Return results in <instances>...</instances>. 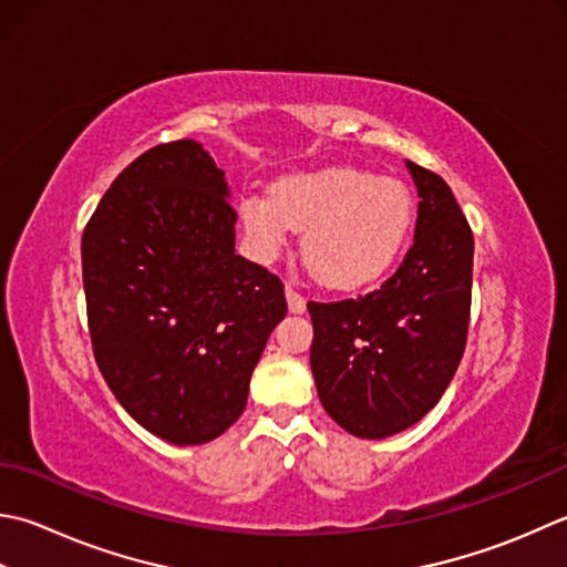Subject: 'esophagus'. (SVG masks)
I'll return each mask as SVG.
<instances>
[{
    "label": "esophagus",
    "instance_id": "esophagus-1",
    "mask_svg": "<svg viewBox=\"0 0 567 567\" xmlns=\"http://www.w3.org/2000/svg\"><path fill=\"white\" fill-rule=\"evenodd\" d=\"M285 295H287V307H290V312L302 315L305 309H307V299L295 290V285H287L285 287Z\"/></svg>",
    "mask_w": 567,
    "mask_h": 567
}]
</instances>
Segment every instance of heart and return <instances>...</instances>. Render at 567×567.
<instances>
[{"label":"heart","mask_w":567,"mask_h":567,"mask_svg":"<svg viewBox=\"0 0 567 567\" xmlns=\"http://www.w3.org/2000/svg\"><path fill=\"white\" fill-rule=\"evenodd\" d=\"M415 224L410 188L351 166L295 174L270 196L243 198V226L255 252L275 260L305 233V258L334 290L379 282L401 258Z\"/></svg>","instance_id":"obj_1"}]
</instances>
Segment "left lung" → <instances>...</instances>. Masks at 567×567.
<instances>
[{
    "label": "left lung",
    "mask_w": 567,
    "mask_h": 567,
    "mask_svg": "<svg viewBox=\"0 0 567 567\" xmlns=\"http://www.w3.org/2000/svg\"><path fill=\"white\" fill-rule=\"evenodd\" d=\"M417 186L415 240L369 295L309 302L319 401L357 437L415 425L447 391L467 347L474 236L440 174L408 162Z\"/></svg>",
    "instance_id": "left-lung-1"
}]
</instances>
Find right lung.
<instances>
[{
	"instance_id": "obj_1",
	"label": "right lung",
	"mask_w": 567,
	"mask_h": 567,
	"mask_svg": "<svg viewBox=\"0 0 567 567\" xmlns=\"http://www.w3.org/2000/svg\"><path fill=\"white\" fill-rule=\"evenodd\" d=\"M224 172L194 140L120 172L83 230L93 357L117 403L172 445L236 423L255 363L287 315L280 277L236 255Z\"/></svg>"
}]
</instances>
